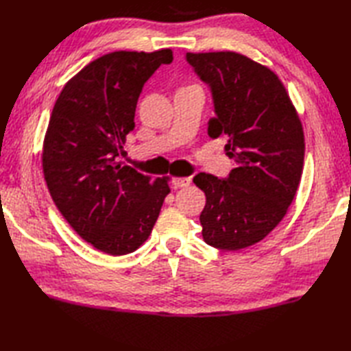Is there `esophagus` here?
<instances>
[{
    "label": "esophagus",
    "mask_w": 351,
    "mask_h": 351,
    "mask_svg": "<svg viewBox=\"0 0 351 351\" xmlns=\"http://www.w3.org/2000/svg\"><path fill=\"white\" fill-rule=\"evenodd\" d=\"M189 184H191V178L189 177H176V178H173L174 189L186 188V186H189Z\"/></svg>",
    "instance_id": "obj_1"
}]
</instances>
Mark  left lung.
<instances>
[{
    "label": "left lung",
    "instance_id": "8db88e82",
    "mask_svg": "<svg viewBox=\"0 0 351 351\" xmlns=\"http://www.w3.org/2000/svg\"><path fill=\"white\" fill-rule=\"evenodd\" d=\"M212 93L208 135L227 136L228 177L199 173L202 239L222 251L258 243L282 221L299 188L305 139L285 87L270 69L237 52L186 53Z\"/></svg>",
    "mask_w": 351,
    "mask_h": 351
}]
</instances>
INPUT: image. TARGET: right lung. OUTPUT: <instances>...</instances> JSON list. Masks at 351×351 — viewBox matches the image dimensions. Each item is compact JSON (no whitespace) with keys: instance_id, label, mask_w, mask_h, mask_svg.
<instances>
[{"instance_id":"right-lung-1","label":"right lung","mask_w":351,"mask_h":351,"mask_svg":"<svg viewBox=\"0 0 351 351\" xmlns=\"http://www.w3.org/2000/svg\"><path fill=\"white\" fill-rule=\"evenodd\" d=\"M173 51H117L75 75L60 93L43 143V173L60 213L99 251L126 255L149 239L169 193L168 177L150 182L121 165L144 84Z\"/></svg>"}]
</instances>
